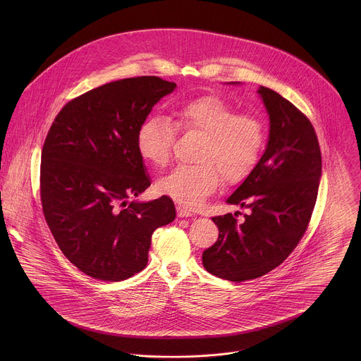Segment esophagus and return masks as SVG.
Returning a JSON list of instances; mask_svg holds the SVG:
<instances>
[{
    "instance_id": "esophagus-1",
    "label": "esophagus",
    "mask_w": 361,
    "mask_h": 361,
    "mask_svg": "<svg viewBox=\"0 0 361 361\" xmlns=\"http://www.w3.org/2000/svg\"><path fill=\"white\" fill-rule=\"evenodd\" d=\"M176 211H178V216H180V218H188V216H193L195 215L190 209H188L186 207L183 206L176 207Z\"/></svg>"
}]
</instances>
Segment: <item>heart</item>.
Returning a JSON list of instances; mask_svg holds the SVG:
<instances>
[{"instance_id":"1","label":"heart","mask_w":361,"mask_h":361,"mask_svg":"<svg viewBox=\"0 0 361 361\" xmlns=\"http://www.w3.org/2000/svg\"><path fill=\"white\" fill-rule=\"evenodd\" d=\"M175 126L203 135L195 165H180L157 183L158 190L182 206H202L215 192L221 178L235 185L247 178L262 146V126L252 115L216 96H206L180 105L175 125L162 115L147 118L137 130V150L154 166H165L172 155Z\"/></svg>"}]
</instances>
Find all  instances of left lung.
I'll list each match as a JSON object with an SVG mask.
<instances>
[{"label": "left lung", "mask_w": 361, "mask_h": 361, "mask_svg": "<svg viewBox=\"0 0 361 361\" xmlns=\"http://www.w3.org/2000/svg\"><path fill=\"white\" fill-rule=\"evenodd\" d=\"M257 93L269 116L268 143L226 200L250 214L242 222L232 214L214 216L219 236L203 253L208 272L233 282L265 275L293 252L307 229L322 168L309 118L268 87L259 86Z\"/></svg>", "instance_id": "left-lung-1"}]
</instances>
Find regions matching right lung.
Masks as SVG:
<instances>
[{"instance_id":"obj_1","label":"right lung","mask_w":361,"mask_h":361,"mask_svg":"<svg viewBox=\"0 0 361 361\" xmlns=\"http://www.w3.org/2000/svg\"><path fill=\"white\" fill-rule=\"evenodd\" d=\"M176 85L121 79L66 104L42 152L40 196L63 256L86 275L118 282L146 268L152 235L175 219L168 196L130 202L150 185L137 130Z\"/></svg>"}]
</instances>
